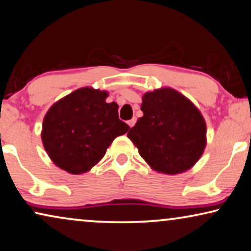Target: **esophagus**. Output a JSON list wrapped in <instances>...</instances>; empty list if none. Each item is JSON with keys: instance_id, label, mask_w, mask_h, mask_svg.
Instances as JSON below:
<instances>
[{"instance_id": "obj_1", "label": "esophagus", "mask_w": 251, "mask_h": 251, "mask_svg": "<svg viewBox=\"0 0 251 251\" xmlns=\"http://www.w3.org/2000/svg\"><path fill=\"white\" fill-rule=\"evenodd\" d=\"M135 123H136V119L133 118V119H130V121L127 122V124H128V126L130 127V128H132V127L135 125Z\"/></svg>"}]
</instances>
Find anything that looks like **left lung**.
Returning <instances> with one entry per match:
<instances>
[{
  "instance_id": "8db88e82",
  "label": "left lung",
  "mask_w": 251,
  "mask_h": 251,
  "mask_svg": "<svg viewBox=\"0 0 251 251\" xmlns=\"http://www.w3.org/2000/svg\"><path fill=\"white\" fill-rule=\"evenodd\" d=\"M141 110L143 116L127 133L141 157L164 174L191 168L206 147V123L196 105L165 87L144 94Z\"/></svg>"
}]
</instances>
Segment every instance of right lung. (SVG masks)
I'll list each match as a JSON object with an SVG mask.
<instances>
[{
    "instance_id": "right-lung-1",
    "label": "right lung",
    "mask_w": 251,
    "mask_h": 251,
    "mask_svg": "<svg viewBox=\"0 0 251 251\" xmlns=\"http://www.w3.org/2000/svg\"><path fill=\"white\" fill-rule=\"evenodd\" d=\"M108 93L79 89L56 102L43 121L42 140L56 166L82 174L104 156L108 147L129 126L119 119L118 104L107 103Z\"/></svg>"
}]
</instances>
